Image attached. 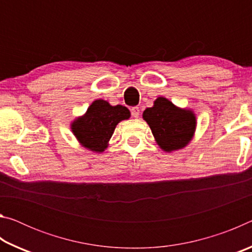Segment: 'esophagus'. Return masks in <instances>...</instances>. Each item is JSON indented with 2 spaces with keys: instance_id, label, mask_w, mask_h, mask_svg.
<instances>
[{
  "instance_id": "esophagus-1",
  "label": "esophagus",
  "mask_w": 252,
  "mask_h": 252,
  "mask_svg": "<svg viewBox=\"0 0 252 252\" xmlns=\"http://www.w3.org/2000/svg\"><path fill=\"white\" fill-rule=\"evenodd\" d=\"M131 116L133 118H139L140 109L138 108V106H133V108H131Z\"/></svg>"
}]
</instances>
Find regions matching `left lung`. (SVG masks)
<instances>
[{
	"label": "left lung",
	"instance_id": "obj_1",
	"mask_svg": "<svg viewBox=\"0 0 252 252\" xmlns=\"http://www.w3.org/2000/svg\"><path fill=\"white\" fill-rule=\"evenodd\" d=\"M152 134L164 151L186 147L192 138L195 118L191 111L178 109L165 97H158L152 108L143 112Z\"/></svg>",
	"mask_w": 252,
	"mask_h": 252
}]
</instances>
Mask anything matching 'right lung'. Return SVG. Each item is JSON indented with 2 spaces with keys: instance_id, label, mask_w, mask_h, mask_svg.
I'll return each instance as SVG.
<instances>
[{
  "instance_id": "obj_1",
  "label": "right lung",
  "mask_w": 252,
  "mask_h": 252,
  "mask_svg": "<svg viewBox=\"0 0 252 252\" xmlns=\"http://www.w3.org/2000/svg\"><path fill=\"white\" fill-rule=\"evenodd\" d=\"M129 118L130 111L126 106H112L104 100H96L84 117L73 122L72 131L82 146L91 151L102 152L118 123Z\"/></svg>"
}]
</instances>
